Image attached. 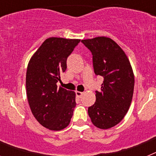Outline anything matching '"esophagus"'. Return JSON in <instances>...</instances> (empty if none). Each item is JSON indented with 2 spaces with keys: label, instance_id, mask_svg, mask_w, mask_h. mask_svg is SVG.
<instances>
[{
  "label": "esophagus",
  "instance_id": "esophagus-1",
  "mask_svg": "<svg viewBox=\"0 0 156 156\" xmlns=\"http://www.w3.org/2000/svg\"><path fill=\"white\" fill-rule=\"evenodd\" d=\"M83 92L76 91V95L78 98H81L83 96Z\"/></svg>",
  "mask_w": 156,
  "mask_h": 156
}]
</instances>
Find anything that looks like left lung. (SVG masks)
I'll return each mask as SVG.
<instances>
[{
  "mask_svg": "<svg viewBox=\"0 0 156 156\" xmlns=\"http://www.w3.org/2000/svg\"><path fill=\"white\" fill-rule=\"evenodd\" d=\"M91 51L94 73L104 78L95 103L88 115L95 126L108 129L118 124L131 104L134 76L131 65L122 48L111 38L98 37L82 40Z\"/></svg>",
  "mask_w": 156,
  "mask_h": 156,
  "instance_id": "left-lung-1",
  "label": "left lung"
}]
</instances>
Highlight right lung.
Segmentation results:
<instances>
[{
	"label": "right lung",
	"mask_w": 156,
	"mask_h": 156,
	"mask_svg": "<svg viewBox=\"0 0 156 156\" xmlns=\"http://www.w3.org/2000/svg\"><path fill=\"white\" fill-rule=\"evenodd\" d=\"M80 40L50 37L34 54L27 66L26 86L30 109L38 122L51 130L69 124L76 107V94L58 87L66 70V60Z\"/></svg>",
	"instance_id": "right-lung-1"
}]
</instances>
